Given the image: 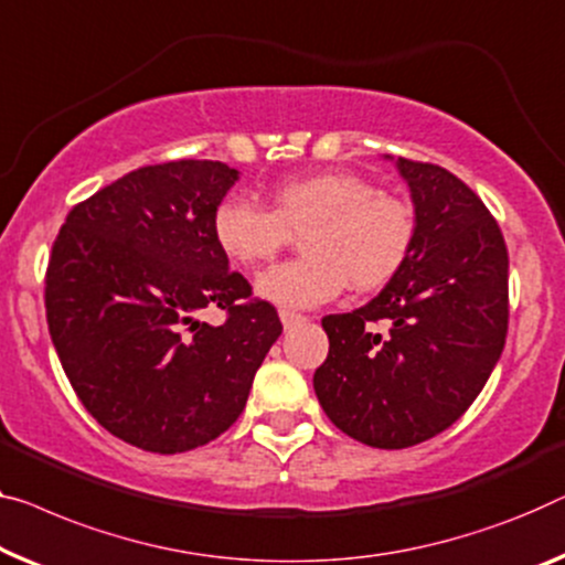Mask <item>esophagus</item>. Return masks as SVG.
Returning a JSON list of instances; mask_svg holds the SVG:
<instances>
[{
	"mask_svg": "<svg viewBox=\"0 0 565 565\" xmlns=\"http://www.w3.org/2000/svg\"><path fill=\"white\" fill-rule=\"evenodd\" d=\"M279 317H281V324L289 330V327H297L299 322H305V315H299V311H291V309H279Z\"/></svg>",
	"mask_w": 565,
	"mask_h": 565,
	"instance_id": "esophagus-1",
	"label": "esophagus"
}]
</instances>
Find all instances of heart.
Masks as SVG:
<instances>
[{
	"mask_svg": "<svg viewBox=\"0 0 565 565\" xmlns=\"http://www.w3.org/2000/svg\"><path fill=\"white\" fill-rule=\"evenodd\" d=\"M301 234L305 256L258 276L256 289L281 307H319L352 284L373 291L406 264L416 243V210L363 174L327 170L291 177L271 190V210L228 195L213 213L217 248L238 266L271 260Z\"/></svg>",
	"mask_w": 565,
	"mask_h": 565,
	"instance_id": "1",
	"label": "heart"
}]
</instances>
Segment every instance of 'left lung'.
<instances>
[{
	"label": "left lung",
	"instance_id": "1",
	"mask_svg": "<svg viewBox=\"0 0 565 565\" xmlns=\"http://www.w3.org/2000/svg\"><path fill=\"white\" fill-rule=\"evenodd\" d=\"M416 210L414 250L365 307L330 315L315 393L332 424L406 449L475 403L508 337V246L484 202L439 164L398 157Z\"/></svg>",
	"mask_w": 565,
	"mask_h": 565
}]
</instances>
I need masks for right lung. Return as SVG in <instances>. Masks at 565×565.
Instances as JSON below:
<instances>
[{"instance_id": "right-lung-1", "label": "right lung", "mask_w": 565, "mask_h": 565, "mask_svg": "<svg viewBox=\"0 0 565 565\" xmlns=\"http://www.w3.org/2000/svg\"><path fill=\"white\" fill-rule=\"evenodd\" d=\"M235 180L213 159L139 167L78 202L53 243L45 309L67 381L106 431L145 451L228 431L281 334L213 238ZM207 306L226 311L223 326L199 322Z\"/></svg>"}]
</instances>
